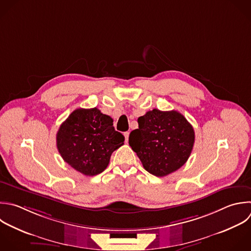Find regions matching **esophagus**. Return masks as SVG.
I'll return each mask as SVG.
<instances>
[{"instance_id": "esophagus-1", "label": "esophagus", "mask_w": 251, "mask_h": 251, "mask_svg": "<svg viewBox=\"0 0 251 251\" xmlns=\"http://www.w3.org/2000/svg\"><path fill=\"white\" fill-rule=\"evenodd\" d=\"M124 135H125V139H126V142H127V141H128L129 132H128V131H126V132H125V133H124Z\"/></svg>"}]
</instances>
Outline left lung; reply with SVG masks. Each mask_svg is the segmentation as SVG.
I'll return each instance as SVG.
<instances>
[{
    "label": "left lung",
    "mask_w": 251,
    "mask_h": 251,
    "mask_svg": "<svg viewBox=\"0 0 251 251\" xmlns=\"http://www.w3.org/2000/svg\"><path fill=\"white\" fill-rule=\"evenodd\" d=\"M137 122L138 128L130 132L128 143L148 173L165 176L185 164L195 135L180 113L154 109Z\"/></svg>",
    "instance_id": "obj_1"
}]
</instances>
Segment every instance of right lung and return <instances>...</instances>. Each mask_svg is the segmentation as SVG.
Listing matches in <instances>:
<instances>
[{
	"instance_id": "obj_1",
	"label": "right lung",
	"mask_w": 251,
	"mask_h": 251,
	"mask_svg": "<svg viewBox=\"0 0 251 251\" xmlns=\"http://www.w3.org/2000/svg\"><path fill=\"white\" fill-rule=\"evenodd\" d=\"M124 141V135L113 126V119L97 108L75 110L57 132V148L64 161L89 176L108 167L112 153Z\"/></svg>"
}]
</instances>
